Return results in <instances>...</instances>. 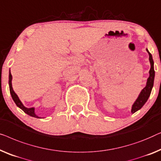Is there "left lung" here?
<instances>
[{"instance_id":"left-lung-1","label":"left lung","mask_w":161,"mask_h":161,"mask_svg":"<svg viewBox=\"0 0 161 161\" xmlns=\"http://www.w3.org/2000/svg\"><path fill=\"white\" fill-rule=\"evenodd\" d=\"M147 52L149 54V60L150 63V70H149V76L147 81L146 86L144 89L142 90L141 92H140L139 96L136 98V100L135 101V102L133 103L132 105V108H131V113H135L137 112L138 110H139L140 108H142L145 103L147 101L149 96H150L152 89L153 87V84H154V79H155V70H154V61L153 59V56L150 54V53L148 51L147 49H146Z\"/></svg>"}]
</instances>
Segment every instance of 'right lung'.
Segmentation results:
<instances>
[{
  "instance_id": "right-lung-1",
  "label": "right lung",
  "mask_w": 161,
  "mask_h": 161,
  "mask_svg": "<svg viewBox=\"0 0 161 161\" xmlns=\"http://www.w3.org/2000/svg\"><path fill=\"white\" fill-rule=\"evenodd\" d=\"M12 76L11 74V71H9V74H8V85H9V90H10V93L11 96H12V98L13 99V101H14V103H16L18 107L23 111L25 113H26L27 114L30 115L31 117H36V118H41L40 117H38L37 114L35 113V108L34 107H31V108H27L23 105V103H22V101L19 100V97L17 94L15 93V92L14 91L13 87H12Z\"/></svg>"
}]
</instances>
